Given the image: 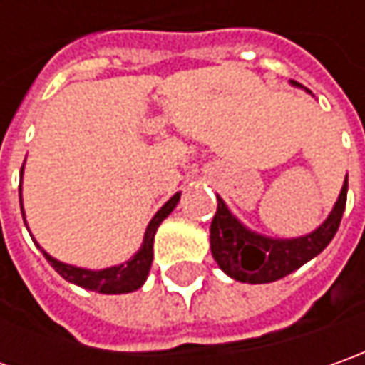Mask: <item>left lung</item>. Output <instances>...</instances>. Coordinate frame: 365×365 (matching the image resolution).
Returning <instances> with one entry per match:
<instances>
[{
  "instance_id": "left-lung-1",
  "label": "left lung",
  "mask_w": 365,
  "mask_h": 365,
  "mask_svg": "<svg viewBox=\"0 0 365 365\" xmlns=\"http://www.w3.org/2000/svg\"><path fill=\"white\" fill-rule=\"evenodd\" d=\"M292 83V81H290ZM301 87L299 83H292ZM311 93L309 89H304ZM347 201V176L341 192L327 219L299 237H268L245 227L217 195V213L211 221V254L217 266L237 282L268 284L299 270L302 264L319 256L339 230Z\"/></svg>"
}]
</instances>
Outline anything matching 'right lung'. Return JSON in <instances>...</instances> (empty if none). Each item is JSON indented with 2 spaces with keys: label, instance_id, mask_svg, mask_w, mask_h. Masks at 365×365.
<instances>
[{
  "label": "right lung",
  "instance_id": "obj_1",
  "mask_svg": "<svg viewBox=\"0 0 365 365\" xmlns=\"http://www.w3.org/2000/svg\"><path fill=\"white\" fill-rule=\"evenodd\" d=\"M21 176H24V166H21ZM178 201H180V192L173 195V197L156 211V215L150 219L146 233H144V240H142V245H140V250L133 254L132 258L121 262V264H115V266H109V268H101V270H91V268H81V266H73V264H64L61 259L52 258L48 252L36 242L34 237H32V240H34L36 245L40 247V252L44 254V258L48 259L50 266L61 274L66 282L77 284V287L81 288H87V290L101 292V294H125V292H133V290L142 288V284L146 282L150 266H152V258H154L152 245H154L156 230L160 227L162 221L175 211V207L178 205ZM20 209L21 215H24V223H26V213H24V205H21V182ZM28 232H30V230H28Z\"/></svg>",
  "mask_w": 365,
  "mask_h": 365
}]
</instances>
